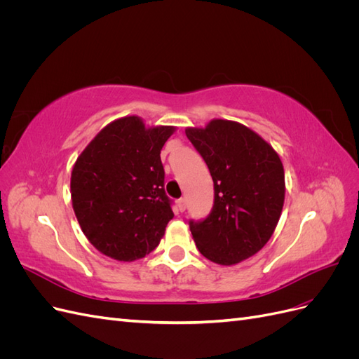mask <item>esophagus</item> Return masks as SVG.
<instances>
[{
  "label": "esophagus",
  "instance_id": "obj_1",
  "mask_svg": "<svg viewBox=\"0 0 359 359\" xmlns=\"http://www.w3.org/2000/svg\"><path fill=\"white\" fill-rule=\"evenodd\" d=\"M177 206H178V211H186V208H187V201L184 199V198H181V199H178V202H177Z\"/></svg>",
  "mask_w": 359,
  "mask_h": 359
}]
</instances>
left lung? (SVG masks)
I'll use <instances>...</instances> for the list:
<instances>
[{
    "label": "left lung",
    "instance_id": "1",
    "mask_svg": "<svg viewBox=\"0 0 359 359\" xmlns=\"http://www.w3.org/2000/svg\"><path fill=\"white\" fill-rule=\"evenodd\" d=\"M214 182V206L202 222H190L199 252L219 265H235L269 241L285 203V169L266 140L229 119L187 127Z\"/></svg>",
    "mask_w": 359,
    "mask_h": 359
}]
</instances>
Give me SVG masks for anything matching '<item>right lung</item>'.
I'll list each match as a JSON object with an SVG mask.
<instances>
[{
	"label": "right lung",
	"instance_id": "obj_1",
	"mask_svg": "<svg viewBox=\"0 0 359 359\" xmlns=\"http://www.w3.org/2000/svg\"><path fill=\"white\" fill-rule=\"evenodd\" d=\"M172 126L147 127L136 115L103 127L76 160L70 193L83 235L119 262L158 245L173 212L165 193L160 151Z\"/></svg>",
	"mask_w": 359,
	"mask_h": 359
}]
</instances>
